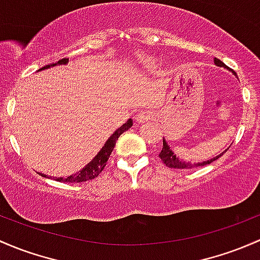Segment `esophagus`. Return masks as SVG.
<instances>
[{
  "instance_id": "34e87169",
  "label": "esophagus",
  "mask_w": 260,
  "mask_h": 260,
  "mask_svg": "<svg viewBox=\"0 0 260 260\" xmlns=\"http://www.w3.org/2000/svg\"><path fill=\"white\" fill-rule=\"evenodd\" d=\"M154 114L151 111H143V112H139V113L136 116V121L138 123H144V122H148L153 119Z\"/></svg>"
}]
</instances>
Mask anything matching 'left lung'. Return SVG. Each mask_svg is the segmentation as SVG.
Segmentation results:
<instances>
[{"label": "left lung", "instance_id": "8db88e82", "mask_svg": "<svg viewBox=\"0 0 260 260\" xmlns=\"http://www.w3.org/2000/svg\"><path fill=\"white\" fill-rule=\"evenodd\" d=\"M214 62H215V64L219 66V67L229 68V67H226V66L224 64L222 61H220V59L214 58ZM223 153H222V154H223ZM222 154H220V155H222ZM220 155H218V157H214V158H213V159H210V160H207V162L194 163V165H193V163H189V162H188V163L182 162V159L177 158V155L174 154V153L172 152L171 149H169L168 144H167V142L165 141V139H163L162 151H160V153H159V158H160V159H162V162L165 163L167 167H169V168H179V169H188V168H196V167L207 166V165H209V163L214 162L215 159H218V158H219Z\"/></svg>", "mask_w": 260, "mask_h": 260}]
</instances>
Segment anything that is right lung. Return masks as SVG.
<instances>
[{"label": "right lung", "instance_id": "right-lung-1", "mask_svg": "<svg viewBox=\"0 0 260 260\" xmlns=\"http://www.w3.org/2000/svg\"><path fill=\"white\" fill-rule=\"evenodd\" d=\"M67 61H68L67 58H62V59H59L57 63L47 64V66H45V67L41 68V70H46V68H50V67H52V66H56V64H64V63H67ZM132 124H133L132 119H128L124 124L121 125V127H119L118 129H117L116 132H114L113 135L108 138V141L106 142V144L102 147V149H101L100 153H98L93 159H92L88 165L84 167L82 171L78 172V173L73 174V176L67 177V178H57L56 179L57 182L81 183V182H87V180H89V179H94L95 177H97L98 174L103 171V169H105L106 165H107L109 155H111L114 146H116L117 139H118V137L122 135L123 132H125L127 129H129V128L132 127ZM41 176L46 177L45 174H41Z\"/></svg>", "mask_w": 260, "mask_h": 260}]
</instances>
